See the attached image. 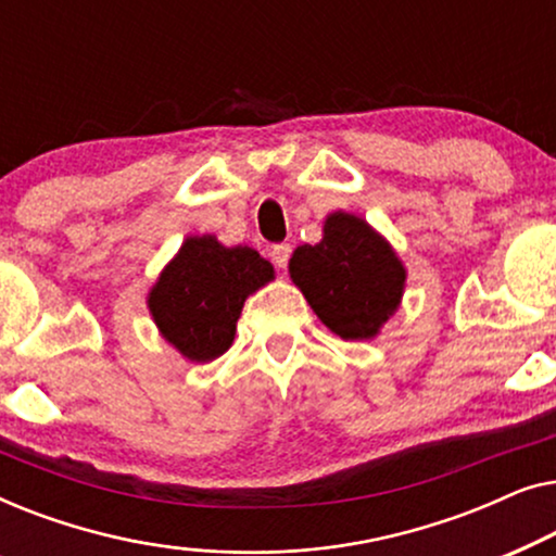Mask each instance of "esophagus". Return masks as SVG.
Returning <instances> with one entry per match:
<instances>
[{"instance_id": "1", "label": "esophagus", "mask_w": 556, "mask_h": 556, "mask_svg": "<svg viewBox=\"0 0 556 556\" xmlns=\"http://www.w3.org/2000/svg\"><path fill=\"white\" fill-rule=\"evenodd\" d=\"M270 257H273V263L278 265V268H286L288 265V257H291V245H273L270 248Z\"/></svg>"}]
</instances>
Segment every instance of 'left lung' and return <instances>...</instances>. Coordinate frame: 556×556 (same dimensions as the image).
<instances>
[{
  "mask_svg": "<svg viewBox=\"0 0 556 556\" xmlns=\"http://www.w3.org/2000/svg\"><path fill=\"white\" fill-rule=\"evenodd\" d=\"M288 273L326 329L344 341L379 337L407 286L390 240L344 210L326 215L321 242L293 250Z\"/></svg>",
  "mask_w": 556,
  "mask_h": 556,
  "instance_id": "8db88e82",
  "label": "left lung"
}]
</instances>
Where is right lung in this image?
<instances>
[{
    "instance_id": "right-lung-1",
    "label": "right lung",
    "mask_w": 556,
    "mask_h": 556,
    "mask_svg": "<svg viewBox=\"0 0 556 556\" xmlns=\"http://www.w3.org/2000/svg\"><path fill=\"white\" fill-rule=\"evenodd\" d=\"M273 278L276 270L257 250L189 235L149 288L147 306L166 344L187 362H212L232 346L248 295Z\"/></svg>"
}]
</instances>
